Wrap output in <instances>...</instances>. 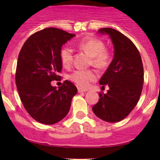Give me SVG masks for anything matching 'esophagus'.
Returning a JSON list of instances; mask_svg holds the SVG:
<instances>
[{"mask_svg":"<svg viewBox=\"0 0 160 160\" xmlns=\"http://www.w3.org/2000/svg\"><path fill=\"white\" fill-rule=\"evenodd\" d=\"M86 91H88V90L82 89V88H78V92H79V93H83V92H86Z\"/></svg>","mask_w":160,"mask_h":160,"instance_id":"1","label":"esophagus"}]
</instances>
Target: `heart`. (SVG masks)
<instances>
[{"instance_id":"heart-1","label":"heart","mask_w":160,"mask_h":160,"mask_svg":"<svg viewBox=\"0 0 160 160\" xmlns=\"http://www.w3.org/2000/svg\"><path fill=\"white\" fill-rule=\"evenodd\" d=\"M77 46L91 57L90 63L99 69L109 65L111 54L105 49L104 43L93 37H86L77 43ZM60 60L64 67H70L72 62V51L70 48L63 47L60 50ZM96 72L93 70H76L69 75V79L80 88H87L90 82L96 79Z\"/></svg>"}]
</instances>
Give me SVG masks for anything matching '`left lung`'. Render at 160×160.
I'll use <instances>...</instances> for the list:
<instances>
[{
	"label": "left lung",
	"mask_w": 160,
	"mask_h": 160,
	"mask_svg": "<svg viewBox=\"0 0 160 160\" xmlns=\"http://www.w3.org/2000/svg\"><path fill=\"white\" fill-rule=\"evenodd\" d=\"M108 34L114 45V55L99 83L109 87L107 93H99V101L93 106V113L107 122H118L126 118L138 103L142 90L144 71L136 46L118 31L100 28Z\"/></svg>",
	"instance_id": "left-lung-1"
}]
</instances>
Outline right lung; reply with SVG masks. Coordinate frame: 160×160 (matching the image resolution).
I'll return each mask as SVG.
<instances>
[{
    "label": "right lung",
    "mask_w": 160,
    "mask_h": 160,
    "mask_svg": "<svg viewBox=\"0 0 160 160\" xmlns=\"http://www.w3.org/2000/svg\"><path fill=\"white\" fill-rule=\"evenodd\" d=\"M75 36L56 28H47L32 35L19 52L15 72L19 97L32 118L53 125L68 114L77 88L69 80L56 88L52 80L60 78L61 47Z\"/></svg>",
    "instance_id": "obj_1"
}]
</instances>
